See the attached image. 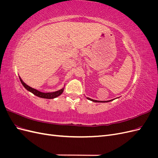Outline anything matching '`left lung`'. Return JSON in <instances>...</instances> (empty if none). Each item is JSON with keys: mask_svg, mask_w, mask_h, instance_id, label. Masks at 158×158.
<instances>
[{"mask_svg": "<svg viewBox=\"0 0 158 158\" xmlns=\"http://www.w3.org/2000/svg\"><path fill=\"white\" fill-rule=\"evenodd\" d=\"M90 100V101H92L93 102H98V103H106V102H111L113 101V99L111 100H109V101H98V100H95V99H90L89 98H86Z\"/></svg>", "mask_w": 158, "mask_h": 158, "instance_id": "8db88e82", "label": "left lung"}]
</instances>
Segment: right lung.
Instances as JSON below:
<instances>
[{"mask_svg": "<svg viewBox=\"0 0 158 158\" xmlns=\"http://www.w3.org/2000/svg\"><path fill=\"white\" fill-rule=\"evenodd\" d=\"M19 78H20V82H21L22 84L23 85V86L24 87L27 91H29V92H30L33 94H34L35 95H36V96L39 97V98H41L54 99L56 97L59 96V95H60L62 94H63L64 89V88H63L62 89H60L58 91H56V92H47V93L41 92H40V91H38L36 89H34V88L29 86V85H27L26 83L23 82V81L21 79L20 77H19Z\"/></svg>", "mask_w": 158, "mask_h": 158, "instance_id": "obj_1", "label": "right lung"}]
</instances>
